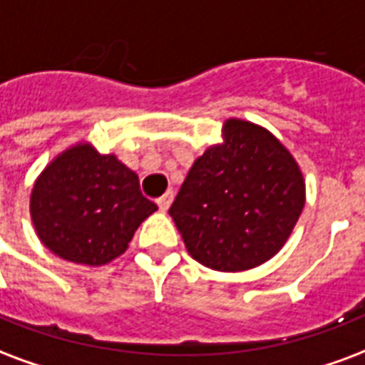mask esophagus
Here are the masks:
<instances>
[{
	"label": "esophagus",
	"instance_id": "34e87169",
	"mask_svg": "<svg viewBox=\"0 0 365 365\" xmlns=\"http://www.w3.org/2000/svg\"><path fill=\"white\" fill-rule=\"evenodd\" d=\"M172 201H174V191H166V193L156 201V205H158V209L160 210H168Z\"/></svg>",
	"mask_w": 365,
	"mask_h": 365
}]
</instances>
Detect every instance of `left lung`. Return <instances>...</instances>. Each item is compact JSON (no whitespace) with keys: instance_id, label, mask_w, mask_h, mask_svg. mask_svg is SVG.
I'll use <instances>...</instances> for the list:
<instances>
[{"instance_id":"8db88e82","label":"left lung","mask_w":365,"mask_h":365,"mask_svg":"<svg viewBox=\"0 0 365 365\" xmlns=\"http://www.w3.org/2000/svg\"><path fill=\"white\" fill-rule=\"evenodd\" d=\"M304 205L306 182L290 150L265 128L230 118L222 143L193 162L168 212L191 257L236 272L274 257Z\"/></svg>"}]
</instances>
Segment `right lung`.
Returning a JSON list of instances; mask_svg holds the SVG:
<instances>
[{"label": "right lung", "instance_id": "add662e5", "mask_svg": "<svg viewBox=\"0 0 365 365\" xmlns=\"http://www.w3.org/2000/svg\"><path fill=\"white\" fill-rule=\"evenodd\" d=\"M158 209L139 178L115 155L77 143L36 178L31 218L40 242L58 257L100 267L128 250L135 230Z\"/></svg>", "mask_w": 365, "mask_h": 365}]
</instances>
